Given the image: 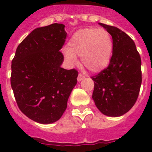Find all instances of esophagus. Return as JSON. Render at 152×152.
Instances as JSON below:
<instances>
[{"mask_svg":"<svg viewBox=\"0 0 152 152\" xmlns=\"http://www.w3.org/2000/svg\"><path fill=\"white\" fill-rule=\"evenodd\" d=\"M83 79H84V76H83V74H81V73L79 74L78 77H77V81H78V82H80Z\"/></svg>","mask_w":152,"mask_h":152,"instance_id":"34e87169","label":"esophagus"}]
</instances>
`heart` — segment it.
<instances>
[{"instance_id": "1", "label": "heart", "mask_w": 152, "mask_h": 152, "mask_svg": "<svg viewBox=\"0 0 152 152\" xmlns=\"http://www.w3.org/2000/svg\"><path fill=\"white\" fill-rule=\"evenodd\" d=\"M113 50V38L108 31L89 27L80 30L72 36L67 49L64 50V55L71 64L77 63L76 57H81L86 69L98 72L108 66Z\"/></svg>"}]
</instances>
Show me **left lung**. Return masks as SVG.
Listing matches in <instances>:
<instances>
[{
  "label": "left lung",
  "instance_id": "1",
  "mask_svg": "<svg viewBox=\"0 0 152 152\" xmlns=\"http://www.w3.org/2000/svg\"><path fill=\"white\" fill-rule=\"evenodd\" d=\"M99 24L112 35L113 50L108 67L91 78L92 99L102 113L120 117L134 106L142 82L141 59L134 42L118 27Z\"/></svg>",
  "mask_w": 152,
  "mask_h": 152
}]
</instances>
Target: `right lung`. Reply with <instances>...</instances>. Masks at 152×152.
I'll use <instances>...</instances> for the list:
<instances>
[{
    "label": "right lung",
    "mask_w": 152,
    "mask_h": 152,
    "mask_svg": "<svg viewBox=\"0 0 152 152\" xmlns=\"http://www.w3.org/2000/svg\"><path fill=\"white\" fill-rule=\"evenodd\" d=\"M64 24L38 27L18 46L12 61L11 86L19 108L40 124L61 118L78 72L61 68L60 50L66 39Z\"/></svg>",
    "instance_id": "1"
}]
</instances>
